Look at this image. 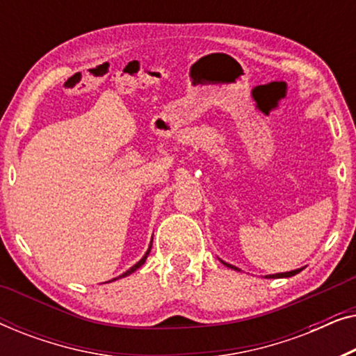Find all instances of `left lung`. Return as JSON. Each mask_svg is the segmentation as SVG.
<instances>
[{
    "instance_id": "8db88e82",
    "label": "left lung",
    "mask_w": 356,
    "mask_h": 356,
    "mask_svg": "<svg viewBox=\"0 0 356 356\" xmlns=\"http://www.w3.org/2000/svg\"><path fill=\"white\" fill-rule=\"evenodd\" d=\"M223 264H225L227 267H232V269H235V270H240V269H238V267L232 266V264H227V262H223ZM298 272H301V269L290 270V272H284V274H274V275H267V279H280V277H291V275H296V274H298Z\"/></svg>"
}]
</instances>
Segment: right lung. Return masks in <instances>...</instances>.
Segmentation results:
<instances>
[{
	"mask_svg": "<svg viewBox=\"0 0 356 356\" xmlns=\"http://www.w3.org/2000/svg\"><path fill=\"white\" fill-rule=\"evenodd\" d=\"M150 248H152V245H150V246H149V250H147V252H145V254H144V257H143V259H140V261L138 262V264H134L133 267H131V269H129V270H126V272H124V274H121L120 277H126V275L133 274V272H134V270H138V269H139V267L144 264V262H145V259H147V256H149V252H150ZM113 280H115V279H113Z\"/></svg>",
	"mask_w": 356,
	"mask_h": 356,
	"instance_id": "right-lung-1",
	"label": "right lung"
}]
</instances>
